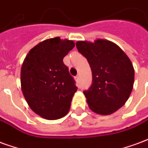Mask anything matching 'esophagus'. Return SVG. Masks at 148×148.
<instances>
[{
    "mask_svg": "<svg viewBox=\"0 0 148 148\" xmlns=\"http://www.w3.org/2000/svg\"><path fill=\"white\" fill-rule=\"evenodd\" d=\"M75 79L76 82L79 81V75H76V76L75 77Z\"/></svg>",
    "mask_w": 148,
    "mask_h": 148,
    "instance_id": "esophagus-1",
    "label": "esophagus"
}]
</instances>
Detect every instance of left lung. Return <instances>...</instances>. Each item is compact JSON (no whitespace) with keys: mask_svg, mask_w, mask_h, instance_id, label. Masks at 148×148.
I'll return each instance as SVG.
<instances>
[{"mask_svg":"<svg viewBox=\"0 0 148 148\" xmlns=\"http://www.w3.org/2000/svg\"><path fill=\"white\" fill-rule=\"evenodd\" d=\"M75 44L92 72V84L84 91L87 105L98 114H112L131 95L135 75L132 63L117 44L109 40L78 41Z\"/></svg>","mask_w":148,"mask_h":148,"instance_id":"left-lung-1","label":"left lung"}]
</instances>
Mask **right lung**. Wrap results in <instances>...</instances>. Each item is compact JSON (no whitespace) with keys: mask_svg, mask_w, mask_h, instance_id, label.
Here are the masks:
<instances>
[{"mask_svg":"<svg viewBox=\"0 0 148 148\" xmlns=\"http://www.w3.org/2000/svg\"><path fill=\"white\" fill-rule=\"evenodd\" d=\"M74 46L72 40L46 39L33 47L23 62V95L29 107L42 118L59 119L69 111L77 87L63 58Z\"/></svg>","mask_w":148,"mask_h":148,"instance_id":"right-lung-1","label":"right lung"}]
</instances>
